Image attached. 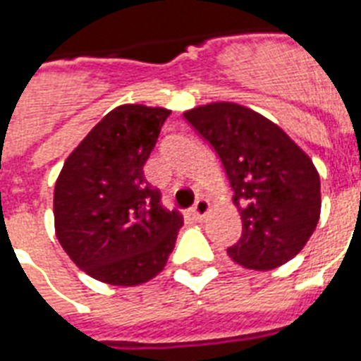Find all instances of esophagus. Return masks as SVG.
Wrapping results in <instances>:
<instances>
[{
  "mask_svg": "<svg viewBox=\"0 0 361 361\" xmlns=\"http://www.w3.org/2000/svg\"><path fill=\"white\" fill-rule=\"evenodd\" d=\"M208 214H209V202L206 200V198H198L197 202H195V206L191 208V215L197 221H202Z\"/></svg>",
  "mask_w": 361,
  "mask_h": 361,
  "instance_id": "obj_1",
  "label": "esophagus"
}]
</instances>
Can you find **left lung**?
<instances>
[{"instance_id": "left-lung-1", "label": "left lung", "mask_w": 361, "mask_h": 361, "mask_svg": "<svg viewBox=\"0 0 361 361\" xmlns=\"http://www.w3.org/2000/svg\"><path fill=\"white\" fill-rule=\"evenodd\" d=\"M212 144L232 185L241 238L228 257L274 269L296 257L320 219V176L279 125L243 104L219 101L183 112Z\"/></svg>"}]
</instances>
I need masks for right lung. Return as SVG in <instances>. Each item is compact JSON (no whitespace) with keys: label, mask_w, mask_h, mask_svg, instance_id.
<instances>
[{"label":"right lung","mask_w":361,"mask_h":361,"mask_svg":"<svg viewBox=\"0 0 361 361\" xmlns=\"http://www.w3.org/2000/svg\"><path fill=\"white\" fill-rule=\"evenodd\" d=\"M169 109L121 104L71 152L54 187L56 236L93 279L136 286L166 266L183 217L144 178Z\"/></svg>","instance_id":"1"}]
</instances>
